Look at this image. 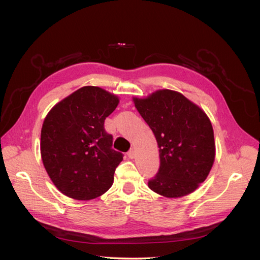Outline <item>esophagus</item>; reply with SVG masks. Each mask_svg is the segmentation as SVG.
Returning <instances> with one entry per match:
<instances>
[{
    "label": "esophagus",
    "instance_id": "obj_1",
    "mask_svg": "<svg viewBox=\"0 0 260 260\" xmlns=\"http://www.w3.org/2000/svg\"><path fill=\"white\" fill-rule=\"evenodd\" d=\"M128 157H129V158L130 159H133V158H135V157H136V151H135V149H130V151L128 152Z\"/></svg>",
    "mask_w": 260,
    "mask_h": 260
}]
</instances>
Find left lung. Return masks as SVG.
Returning <instances> with one entry per match:
<instances>
[{
    "label": "left lung",
    "mask_w": 260,
    "mask_h": 260,
    "mask_svg": "<svg viewBox=\"0 0 260 260\" xmlns=\"http://www.w3.org/2000/svg\"><path fill=\"white\" fill-rule=\"evenodd\" d=\"M136 108L152 129L159 147L160 166L148 187L169 199L194 192L214 165V130L202 108L182 94L158 90L133 98Z\"/></svg>",
    "instance_id": "8db88e82"
}]
</instances>
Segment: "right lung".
I'll return each mask as SVG.
<instances>
[{
    "label": "right lung",
    "instance_id": "add662e5",
    "mask_svg": "<svg viewBox=\"0 0 260 260\" xmlns=\"http://www.w3.org/2000/svg\"><path fill=\"white\" fill-rule=\"evenodd\" d=\"M119 103L99 86H83L55 105L41 129V157L52 182L68 198L90 201L114 182L122 154L112 148L106 117Z\"/></svg>",
    "mask_w": 260,
    "mask_h": 260
}]
</instances>
